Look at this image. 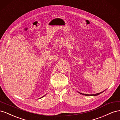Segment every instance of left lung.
Returning <instances> with one entry per match:
<instances>
[{
	"label": "left lung",
	"mask_w": 120,
	"mask_h": 120,
	"mask_svg": "<svg viewBox=\"0 0 120 120\" xmlns=\"http://www.w3.org/2000/svg\"><path fill=\"white\" fill-rule=\"evenodd\" d=\"M104 92V91H103ZM103 92H101V93H98V94H95V95H88V94H82V93H80V94H82V95H85V96H97V95H100V94H101V93H102Z\"/></svg>",
	"instance_id": "left-lung-1"
}]
</instances>
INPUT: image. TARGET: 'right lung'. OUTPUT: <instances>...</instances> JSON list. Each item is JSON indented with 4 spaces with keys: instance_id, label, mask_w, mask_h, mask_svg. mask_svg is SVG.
I'll return each mask as SVG.
<instances>
[{
    "instance_id": "add662e5",
    "label": "right lung",
    "mask_w": 120,
    "mask_h": 120,
    "mask_svg": "<svg viewBox=\"0 0 120 120\" xmlns=\"http://www.w3.org/2000/svg\"><path fill=\"white\" fill-rule=\"evenodd\" d=\"M41 98H42V97H41Z\"/></svg>"
}]
</instances>
